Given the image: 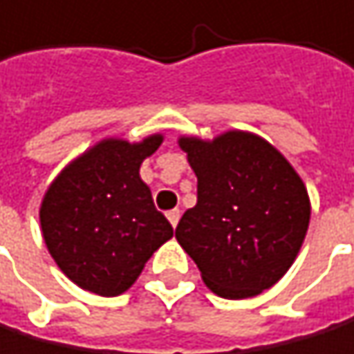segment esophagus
<instances>
[{"instance_id":"obj_1","label":"esophagus","mask_w":354,"mask_h":354,"mask_svg":"<svg viewBox=\"0 0 354 354\" xmlns=\"http://www.w3.org/2000/svg\"><path fill=\"white\" fill-rule=\"evenodd\" d=\"M166 218L171 221V225H173V227H177V223H179V218H181V212H179V209H171V212H166Z\"/></svg>"}]
</instances>
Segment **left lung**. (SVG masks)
<instances>
[{
	"mask_svg": "<svg viewBox=\"0 0 354 354\" xmlns=\"http://www.w3.org/2000/svg\"><path fill=\"white\" fill-rule=\"evenodd\" d=\"M196 175V205L175 238L223 299L272 288L301 251L309 196L290 162L259 136L227 131L216 140L179 138Z\"/></svg>",
	"mask_w": 354,
	"mask_h": 354,
	"instance_id": "8db88e82",
	"label": "left lung"
}]
</instances>
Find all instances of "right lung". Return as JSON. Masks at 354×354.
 Listing matches in <instances>:
<instances>
[{
  "label": "right lung",
  "instance_id": "1",
  "mask_svg": "<svg viewBox=\"0 0 354 354\" xmlns=\"http://www.w3.org/2000/svg\"><path fill=\"white\" fill-rule=\"evenodd\" d=\"M162 145L103 140L58 175L40 205V227L51 257L80 288L99 296L123 294L147 259L173 238L140 179V164Z\"/></svg>",
  "mask_w": 354,
  "mask_h": 354
}]
</instances>
